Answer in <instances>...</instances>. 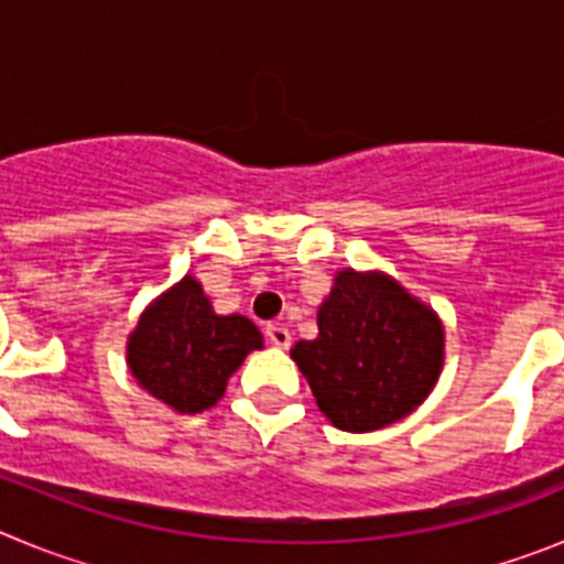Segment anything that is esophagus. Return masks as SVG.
Listing matches in <instances>:
<instances>
[{
	"label": "esophagus",
	"instance_id": "1",
	"mask_svg": "<svg viewBox=\"0 0 564 564\" xmlns=\"http://www.w3.org/2000/svg\"><path fill=\"white\" fill-rule=\"evenodd\" d=\"M265 336H268V341L273 344V347H279V350L291 347V330H288L285 325H268Z\"/></svg>",
	"mask_w": 564,
	"mask_h": 564
}]
</instances>
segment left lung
<instances>
[{"instance_id": "8db88e82", "label": "left lung", "mask_w": 564, "mask_h": 564, "mask_svg": "<svg viewBox=\"0 0 564 564\" xmlns=\"http://www.w3.org/2000/svg\"><path fill=\"white\" fill-rule=\"evenodd\" d=\"M316 325L318 336L293 344L291 358L336 430H383L435 390L446 361L443 322L390 273L336 271Z\"/></svg>"}]
</instances>
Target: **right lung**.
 <instances>
[{
    "mask_svg": "<svg viewBox=\"0 0 564 564\" xmlns=\"http://www.w3.org/2000/svg\"><path fill=\"white\" fill-rule=\"evenodd\" d=\"M262 347L251 318L220 316L197 276L186 273L141 313L127 338V367L169 410L197 415L226 395L228 378Z\"/></svg>",
    "mask_w": 564,
    "mask_h": 564,
    "instance_id": "add662e5",
    "label": "right lung"
}]
</instances>
